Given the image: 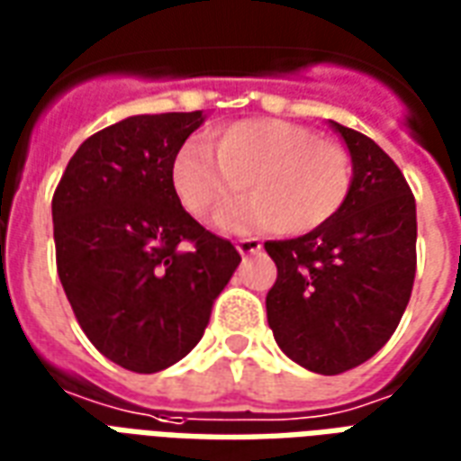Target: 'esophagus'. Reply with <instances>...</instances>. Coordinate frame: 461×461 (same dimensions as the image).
<instances>
[{
    "mask_svg": "<svg viewBox=\"0 0 461 461\" xmlns=\"http://www.w3.org/2000/svg\"><path fill=\"white\" fill-rule=\"evenodd\" d=\"M235 248H238V253L240 255H253L263 250V243H260L258 238H243V240L235 243Z\"/></svg>",
    "mask_w": 461,
    "mask_h": 461,
    "instance_id": "1",
    "label": "esophagus"
}]
</instances>
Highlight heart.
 Listing matches in <instances>:
<instances>
[{
    "mask_svg": "<svg viewBox=\"0 0 461 461\" xmlns=\"http://www.w3.org/2000/svg\"><path fill=\"white\" fill-rule=\"evenodd\" d=\"M354 167L344 147L287 120H243L216 137V152L191 140L171 164V186L191 216L208 218L240 191L248 198L218 213L223 233L282 228L302 235L337 216Z\"/></svg>",
    "mask_w": 461,
    "mask_h": 461,
    "instance_id": "1",
    "label": "heart"
}]
</instances>
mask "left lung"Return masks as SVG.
Wrapping results in <instances>:
<instances>
[{"label": "left lung", "mask_w": 461, "mask_h": 461, "mask_svg": "<svg viewBox=\"0 0 461 461\" xmlns=\"http://www.w3.org/2000/svg\"><path fill=\"white\" fill-rule=\"evenodd\" d=\"M329 124L351 154V191L321 228L265 243L277 265L265 304L285 356L337 375L381 351L401 324L415 280L418 216L395 161L371 137Z\"/></svg>", "instance_id": "8db88e82"}]
</instances>
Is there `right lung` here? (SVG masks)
Segmentation results:
<instances>
[{
    "instance_id": "right-lung-1",
    "label": "right lung",
    "mask_w": 461,
    "mask_h": 461,
    "mask_svg": "<svg viewBox=\"0 0 461 461\" xmlns=\"http://www.w3.org/2000/svg\"><path fill=\"white\" fill-rule=\"evenodd\" d=\"M203 120L194 110L110 124L80 144L53 194L60 285L86 337L127 371L189 354L240 263L171 186L174 157Z\"/></svg>"
}]
</instances>
